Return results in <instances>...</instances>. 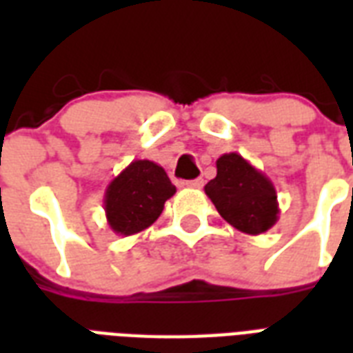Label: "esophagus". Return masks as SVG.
Segmentation results:
<instances>
[{
	"mask_svg": "<svg viewBox=\"0 0 353 353\" xmlns=\"http://www.w3.org/2000/svg\"><path fill=\"white\" fill-rule=\"evenodd\" d=\"M183 187L201 188V187H203V179H201V177H198V179H192V181H185V183H183Z\"/></svg>",
	"mask_w": 353,
	"mask_h": 353,
	"instance_id": "1",
	"label": "esophagus"
}]
</instances>
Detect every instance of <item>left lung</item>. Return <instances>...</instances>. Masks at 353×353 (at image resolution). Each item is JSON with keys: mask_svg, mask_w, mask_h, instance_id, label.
<instances>
[{"mask_svg": "<svg viewBox=\"0 0 353 353\" xmlns=\"http://www.w3.org/2000/svg\"><path fill=\"white\" fill-rule=\"evenodd\" d=\"M214 179L205 194L227 223L245 234H262L279 221V201L273 183L240 154H223L216 161Z\"/></svg>", "mask_w": 353, "mask_h": 353, "instance_id": "left-lung-1", "label": "left lung"}]
</instances>
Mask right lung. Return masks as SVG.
Segmentation results:
<instances>
[{
    "label": "right lung",
    "mask_w": 353,
    "mask_h": 353,
    "mask_svg": "<svg viewBox=\"0 0 353 353\" xmlns=\"http://www.w3.org/2000/svg\"><path fill=\"white\" fill-rule=\"evenodd\" d=\"M174 194L176 187L163 166L148 159L132 161L113 177L104 194L108 225L115 234H137L159 218L165 201Z\"/></svg>",
    "instance_id": "obj_1"
}]
</instances>
